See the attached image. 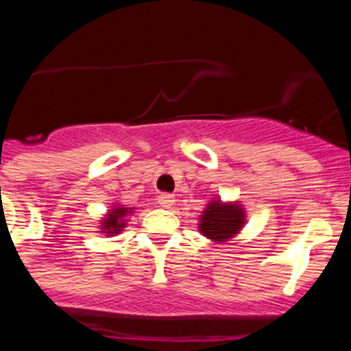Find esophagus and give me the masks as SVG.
I'll use <instances>...</instances> for the list:
<instances>
[{"mask_svg": "<svg viewBox=\"0 0 351 351\" xmlns=\"http://www.w3.org/2000/svg\"><path fill=\"white\" fill-rule=\"evenodd\" d=\"M173 202H176V198H173V195H169V193H163L158 197V204H160L163 209H170V207L173 206Z\"/></svg>", "mask_w": 351, "mask_h": 351, "instance_id": "1", "label": "esophagus"}]
</instances>
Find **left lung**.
I'll list each match as a JSON object with an SVG mask.
<instances>
[{
  "label": "left lung",
  "mask_w": 351,
  "mask_h": 351,
  "mask_svg": "<svg viewBox=\"0 0 351 351\" xmlns=\"http://www.w3.org/2000/svg\"><path fill=\"white\" fill-rule=\"evenodd\" d=\"M246 223V213L241 204H223L221 200H210L200 216V234L214 243H223L239 234Z\"/></svg>",
  "instance_id": "1"
}]
</instances>
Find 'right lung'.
Segmentation results:
<instances>
[{
    "instance_id": "1",
    "label": "right lung",
    "mask_w": 351,
    "mask_h": 351,
    "mask_svg": "<svg viewBox=\"0 0 351 351\" xmlns=\"http://www.w3.org/2000/svg\"><path fill=\"white\" fill-rule=\"evenodd\" d=\"M132 214V209L130 207H121L116 206L108 210V214H105V218L101 219V232L108 235L119 234L123 228L126 226V216Z\"/></svg>"
}]
</instances>
